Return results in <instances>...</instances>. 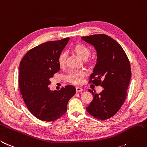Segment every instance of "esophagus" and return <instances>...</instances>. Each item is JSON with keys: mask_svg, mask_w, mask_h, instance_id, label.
Segmentation results:
<instances>
[{"mask_svg": "<svg viewBox=\"0 0 147 147\" xmlns=\"http://www.w3.org/2000/svg\"><path fill=\"white\" fill-rule=\"evenodd\" d=\"M82 91H83V88H80V87H79V86H77L76 87V92L77 93L81 92H82Z\"/></svg>", "mask_w": 147, "mask_h": 147, "instance_id": "1", "label": "esophagus"}]
</instances>
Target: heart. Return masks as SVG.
Segmentation results:
<instances>
[{
	"mask_svg": "<svg viewBox=\"0 0 147 147\" xmlns=\"http://www.w3.org/2000/svg\"><path fill=\"white\" fill-rule=\"evenodd\" d=\"M73 50L79 57L82 59L88 58L91 54V50L89 47L83 44H77L73 47ZM67 53L62 52L58 57V62L61 66H64L66 64ZM86 73L84 70H74L70 72L67 75L66 78L68 82L74 84H79L82 81L83 77H85Z\"/></svg>",
	"mask_w": 147,
	"mask_h": 147,
	"instance_id": "1",
	"label": "heart"
}]
</instances>
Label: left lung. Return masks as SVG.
Listing matches in <instances>:
<instances>
[{"mask_svg": "<svg viewBox=\"0 0 147 147\" xmlns=\"http://www.w3.org/2000/svg\"><path fill=\"white\" fill-rule=\"evenodd\" d=\"M82 39L96 51V63L89 82L104 88L100 94L88 90L94 98L86 111L95 118L105 120L114 116L125 100L131 78L130 62L121 46L108 36L93 34Z\"/></svg>", "mask_w": 147, "mask_h": 147, "instance_id": "1", "label": "left lung"}]
</instances>
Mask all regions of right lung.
I'll list each match as a JSON object with an SVG mask.
<instances>
[{
    "label": "right lung",
    "mask_w": 147,
    "mask_h": 147,
    "mask_svg": "<svg viewBox=\"0 0 147 147\" xmlns=\"http://www.w3.org/2000/svg\"><path fill=\"white\" fill-rule=\"evenodd\" d=\"M70 38L48 41L31 49L19 67V88L28 109L39 120H57L67 111V103L76 93L72 85L51 91L50 78L60 70L58 57Z\"/></svg>",
    "instance_id": "1"
}]
</instances>
